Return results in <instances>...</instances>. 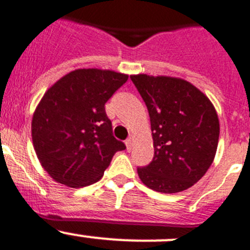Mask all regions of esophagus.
Wrapping results in <instances>:
<instances>
[{
    "instance_id": "1",
    "label": "esophagus",
    "mask_w": 250,
    "mask_h": 250,
    "mask_svg": "<svg viewBox=\"0 0 250 250\" xmlns=\"http://www.w3.org/2000/svg\"><path fill=\"white\" fill-rule=\"evenodd\" d=\"M125 148H127L128 151L132 149V139H130V138H128L127 141H125Z\"/></svg>"
}]
</instances>
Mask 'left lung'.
I'll use <instances>...</instances> for the list:
<instances>
[{
    "instance_id": "8db88e82",
    "label": "left lung",
    "mask_w": 250,
    "mask_h": 250,
    "mask_svg": "<svg viewBox=\"0 0 250 250\" xmlns=\"http://www.w3.org/2000/svg\"><path fill=\"white\" fill-rule=\"evenodd\" d=\"M150 117L154 158L138 167L149 188L175 193L195 185L213 163L220 137L214 106L188 81L172 76L130 75Z\"/></svg>"
}]
</instances>
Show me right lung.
<instances>
[{
  "instance_id": "right-lung-1",
  "label": "right lung",
  "mask_w": 250,
  "mask_h": 250,
  "mask_svg": "<svg viewBox=\"0 0 250 250\" xmlns=\"http://www.w3.org/2000/svg\"><path fill=\"white\" fill-rule=\"evenodd\" d=\"M127 80L113 70L78 69L46 90L32 118V141L53 180L74 188L97 183L125 149L112 134L104 104Z\"/></svg>"
}]
</instances>
